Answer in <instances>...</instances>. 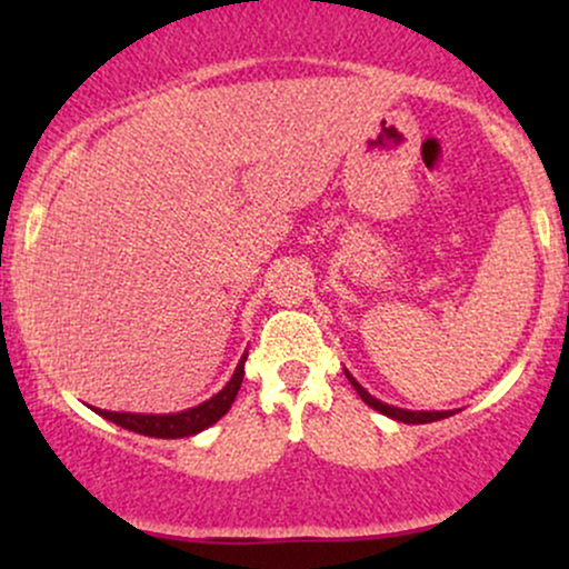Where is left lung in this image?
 Masks as SVG:
<instances>
[{
  "instance_id": "left-lung-1",
  "label": "left lung",
  "mask_w": 569,
  "mask_h": 569,
  "mask_svg": "<svg viewBox=\"0 0 569 569\" xmlns=\"http://www.w3.org/2000/svg\"><path fill=\"white\" fill-rule=\"evenodd\" d=\"M345 375H348V380H350L352 388H356V393L363 398V403H369L371 409H377V411H380V415L390 417V420L407 422V426H426V422H436V420H443V417H452L455 415V411H411V409L390 407V403H385V401H380V398L371 396L369 390L363 388V385L358 382L348 369H345Z\"/></svg>"
}]
</instances>
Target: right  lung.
<instances>
[{"mask_svg":"<svg viewBox=\"0 0 569 569\" xmlns=\"http://www.w3.org/2000/svg\"><path fill=\"white\" fill-rule=\"evenodd\" d=\"M246 356L240 358L238 369L230 377V382L219 390L217 396H211L208 401L198 403V407L184 409V411H173V415H133V411H107V409H96V415H101L103 420H112L114 426L133 430V433L141 436H152V439H187V436L200 433V430L211 428L213 422L221 420L232 407L234 396H238L240 382H243V369H246Z\"/></svg>","mask_w":569,"mask_h":569,"instance_id":"right-lung-1","label":"right lung"}]
</instances>
